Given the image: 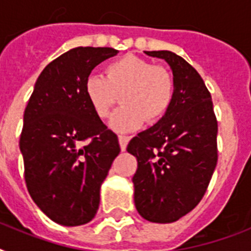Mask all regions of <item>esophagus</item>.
I'll return each mask as SVG.
<instances>
[{
	"label": "esophagus",
	"mask_w": 251,
	"mask_h": 251,
	"mask_svg": "<svg viewBox=\"0 0 251 251\" xmlns=\"http://www.w3.org/2000/svg\"><path fill=\"white\" fill-rule=\"evenodd\" d=\"M129 141L130 137H127V135H118V142H120V147H121L122 151H125L126 146H127Z\"/></svg>",
	"instance_id": "esophagus-1"
}]
</instances>
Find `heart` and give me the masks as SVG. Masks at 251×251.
I'll use <instances>...</instances> for the list:
<instances>
[{"instance_id":"1","label":"heart","mask_w":251,"mask_h":251,"mask_svg":"<svg viewBox=\"0 0 251 251\" xmlns=\"http://www.w3.org/2000/svg\"><path fill=\"white\" fill-rule=\"evenodd\" d=\"M84 94L91 108L105 120L112 114L121 96L124 104L110 120L116 131H131L157 122L171 108L175 96V79L161 65L134 56H126L106 65L105 78L90 75L84 82Z\"/></svg>"}]
</instances>
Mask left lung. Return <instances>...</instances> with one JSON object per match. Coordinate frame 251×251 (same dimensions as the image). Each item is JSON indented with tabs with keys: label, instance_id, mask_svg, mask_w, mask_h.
<instances>
[{
	"label": "left lung",
	"instance_id": "obj_1",
	"mask_svg": "<svg viewBox=\"0 0 251 251\" xmlns=\"http://www.w3.org/2000/svg\"><path fill=\"white\" fill-rule=\"evenodd\" d=\"M145 53L171 66L175 96L164 117L130 141L127 152L138 160L137 211L165 224L189 214L206 193L218 163V121L211 94L190 64L169 50Z\"/></svg>",
	"mask_w": 251,
	"mask_h": 251
}]
</instances>
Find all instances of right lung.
Listing matches in <instances>:
<instances>
[{"instance_id": "right-lung-1", "label": "right lung", "mask_w": 251, "mask_h": 251, "mask_svg": "<svg viewBox=\"0 0 251 251\" xmlns=\"http://www.w3.org/2000/svg\"><path fill=\"white\" fill-rule=\"evenodd\" d=\"M117 53L78 47L61 54L41 72L25 106L19 141L25 185L37 207L61 226L95 218L100 186L121 151L84 94L94 68Z\"/></svg>"}]
</instances>
